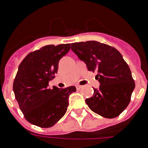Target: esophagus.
Instances as JSON below:
<instances>
[{"label":"esophagus","instance_id":"34e87169","mask_svg":"<svg viewBox=\"0 0 148 148\" xmlns=\"http://www.w3.org/2000/svg\"><path fill=\"white\" fill-rule=\"evenodd\" d=\"M75 87H76L77 90H81V89L82 88V86H81V85H76V86H75Z\"/></svg>","mask_w":148,"mask_h":148}]
</instances>
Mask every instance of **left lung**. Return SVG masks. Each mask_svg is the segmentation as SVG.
Returning <instances> with one entry per match:
<instances>
[{
  "label": "left lung",
  "instance_id": "8db88e82",
  "mask_svg": "<svg viewBox=\"0 0 148 148\" xmlns=\"http://www.w3.org/2000/svg\"><path fill=\"white\" fill-rule=\"evenodd\" d=\"M71 49L89 71L98 72L95 78L100 83L86 103L90 109L104 118L119 116L130 101L135 88L130 67L116 48L95 40L71 44Z\"/></svg>",
  "mask_w": 148,
  "mask_h": 148
}]
</instances>
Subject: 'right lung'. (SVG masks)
<instances>
[{"label":"right lung","mask_w":148,"mask_h":148,"mask_svg":"<svg viewBox=\"0 0 148 148\" xmlns=\"http://www.w3.org/2000/svg\"><path fill=\"white\" fill-rule=\"evenodd\" d=\"M70 44L47 45L29 53L18 66L13 91L26 119L40 127H50L66 113L74 86L48 88L58 72L60 59L69 52Z\"/></svg>","instance_id":"1"}]
</instances>
